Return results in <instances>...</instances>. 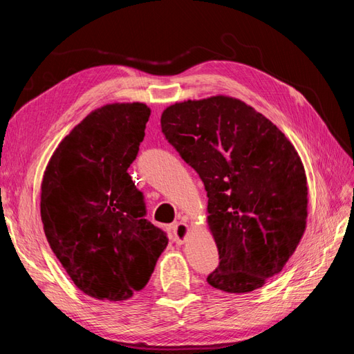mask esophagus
<instances>
[{
    "label": "esophagus",
    "mask_w": 354,
    "mask_h": 354,
    "mask_svg": "<svg viewBox=\"0 0 354 354\" xmlns=\"http://www.w3.org/2000/svg\"><path fill=\"white\" fill-rule=\"evenodd\" d=\"M173 232H174L176 242H177V243H183V242L187 239V236H189L190 226H189V224H187L186 221H180V223L174 224V226H173Z\"/></svg>",
    "instance_id": "obj_1"
}]
</instances>
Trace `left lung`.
Listing matches in <instances>:
<instances>
[{
	"instance_id": "obj_1",
	"label": "left lung",
	"mask_w": 354,
	"mask_h": 354,
	"mask_svg": "<svg viewBox=\"0 0 354 354\" xmlns=\"http://www.w3.org/2000/svg\"><path fill=\"white\" fill-rule=\"evenodd\" d=\"M160 127L207 190L220 257L207 282L230 294L261 288L307 226V177L294 145L252 106L223 94L168 106Z\"/></svg>"
}]
</instances>
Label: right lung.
Segmentation results:
<instances>
[{
	"label": "right lung",
	"instance_id": "1",
	"mask_svg": "<svg viewBox=\"0 0 354 354\" xmlns=\"http://www.w3.org/2000/svg\"><path fill=\"white\" fill-rule=\"evenodd\" d=\"M151 108L109 103L72 128L41 183V220L50 248L80 291L125 301L151 279L165 233L145 218L142 192L127 173Z\"/></svg>",
	"mask_w": 354,
	"mask_h": 354
}]
</instances>
